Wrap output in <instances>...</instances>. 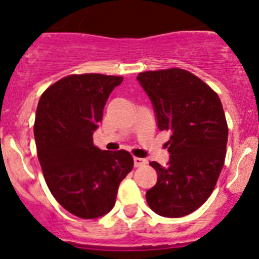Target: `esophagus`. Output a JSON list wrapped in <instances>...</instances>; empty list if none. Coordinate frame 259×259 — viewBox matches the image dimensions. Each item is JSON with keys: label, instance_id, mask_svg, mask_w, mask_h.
Here are the masks:
<instances>
[{"label": "esophagus", "instance_id": "obj_1", "mask_svg": "<svg viewBox=\"0 0 259 259\" xmlns=\"http://www.w3.org/2000/svg\"><path fill=\"white\" fill-rule=\"evenodd\" d=\"M146 163L145 159H142V158H137V156H134V166H143L144 164Z\"/></svg>", "mask_w": 259, "mask_h": 259}]
</instances>
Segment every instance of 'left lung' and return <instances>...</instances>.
Segmentation results:
<instances>
[{
    "label": "left lung",
    "instance_id": "obj_1",
    "mask_svg": "<svg viewBox=\"0 0 259 259\" xmlns=\"http://www.w3.org/2000/svg\"><path fill=\"white\" fill-rule=\"evenodd\" d=\"M138 81L153 104L159 130L170 132L166 166L151 161L156 184L146 192L151 210L179 218L209 198L226 158L228 126L218 95L182 69L140 72Z\"/></svg>",
    "mask_w": 259,
    "mask_h": 259
}]
</instances>
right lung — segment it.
Masks as SVG:
<instances>
[{"mask_svg": "<svg viewBox=\"0 0 259 259\" xmlns=\"http://www.w3.org/2000/svg\"><path fill=\"white\" fill-rule=\"evenodd\" d=\"M121 76L70 75L41 95L35 134L38 161L50 192L67 211L83 219L105 215L134 160L126 150H100L93 134Z\"/></svg>", "mask_w": 259, "mask_h": 259, "instance_id": "right-lung-1", "label": "right lung"}]
</instances>
